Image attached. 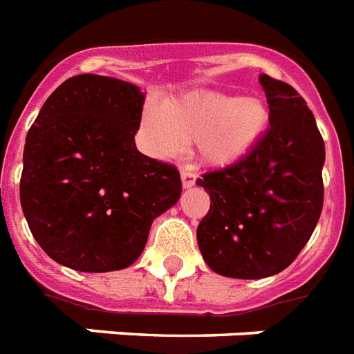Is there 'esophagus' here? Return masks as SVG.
Masks as SVG:
<instances>
[{
  "mask_svg": "<svg viewBox=\"0 0 354 354\" xmlns=\"http://www.w3.org/2000/svg\"><path fill=\"white\" fill-rule=\"evenodd\" d=\"M182 185L184 187H193L195 185V182H197V176H195V172L189 169H182Z\"/></svg>",
  "mask_w": 354,
  "mask_h": 354,
  "instance_id": "34e87169",
  "label": "esophagus"
}]
</instances>
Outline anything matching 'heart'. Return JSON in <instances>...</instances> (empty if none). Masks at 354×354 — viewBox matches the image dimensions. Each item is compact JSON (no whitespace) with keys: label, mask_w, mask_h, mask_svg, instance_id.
<instances>
[{"label":"heart","mask_w":354,"mask_h":354,"mask_svg":"<svg viewBox=\"0 0 354 354\" xmlns=\"http://www.w3.org/2000/svg\"><path fill=\"white\" fill-rule=\"evenodd\" d=\"M270 124V112L257 97L238 99L217 91H197L146 109L142 133L153 156L174 157L185 142L197 146L204 163L225 167L248 156Z\"/></svg>","instance_id":"1"}]
</instances>
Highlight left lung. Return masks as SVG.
<instances>
[{
    "mask_svg": "<svg viewBox=\"0 0 354 354\" xmlns=\"http://www.w3.org/2000/svg\"><path fill=\"white\" fill-rule=\"evenodd\" d=\"M270 129L253 150L198 178L210 210L197 229L212 270L261 279L285 270L315 230L323 210L324 142L315 118L287 82L261 75Z\"/></svg>",
    "mask_w": 354,
    "mask_h": 354,
    "instance_id": "left-lung-1",
    "label": "left lung"
}]
</instances>
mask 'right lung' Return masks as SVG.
I'll return each instance as SVG.
<instances>
[{"label":"right lung","instance_id":"1","mask_svg":"<svg viewBox=\"0 0 354 354\" xmlns=\"http://www.w3.org/2000/svg\"><path fill=\"white\" fill-rule=\"evenodd\" d=\"M142 104L135 84L78 75L52 91L28 131L20 204L56 263L78 272L127 268L151 221L178 203L176 167L135 146Z\"/></svg>","mask_w":354,"mask_h":354}]
</instances>
